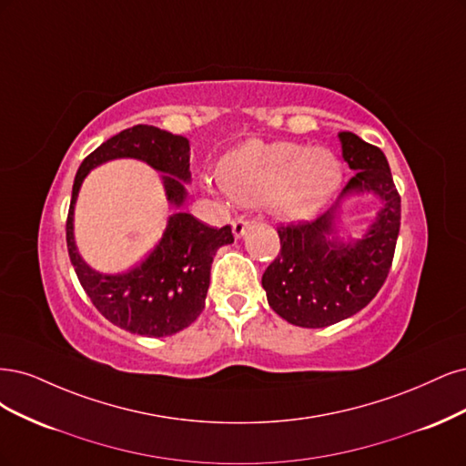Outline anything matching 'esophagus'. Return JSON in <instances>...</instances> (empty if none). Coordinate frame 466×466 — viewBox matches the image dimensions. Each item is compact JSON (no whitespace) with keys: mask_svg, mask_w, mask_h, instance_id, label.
<instances>
[{"mask_svg":"<svg viewBox=\"0 0 466 466\" xmlns=\"http://www.w3.org/2000/svg\"><path fill=\"white\" fill-rule=\"evenodd\" d=\"M248 228H249V220H246V218H234V220H232V232H234V238H236V239L244 238V234L248 232Z\"/></svg>","mask_w":466,"mask_h":466,"instance_id":"obj_1","label":"esophagus"}]
</instances>
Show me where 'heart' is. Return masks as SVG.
I'll return each instance as SVG.
<instances>
[{"mask_svg":"<svg viewBox=\"0 0 466 466\" xmlns=\"http://www.w3.org/2000/svg\"><path fill=\"white\" fill-rule=\"evenodd\" d=\"M217 179L238 203H267L280 218L304 220L331 199L342 167L323 147L248 141L220 158Z\"/></svg>","mask_w":466,"mask_h":466,"instance_id":"heart-1","label":"heart"}]
</instances>
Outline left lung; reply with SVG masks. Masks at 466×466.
Segmentation results:
<instances>
[{
	"mask_svg": "<svg viewBox=\"0 0 466 466\" xmlns=\"http://www.w3.org/2000/svg\"><path fill=\"white\" fill-rule=\"evenodd\" d=\"M339 139L356 174L327 213L279 228L280 253L261 279L268 306L298 327L321 329L366 308L383 287L395 255L400 198L389 162L356 133L340 131ZM364 192L382 201L376 218L360 238L339 237L341 203Z\"/></svg>",
	"mask_w": 466,
	"mask_h": 466,
	"instance_id": "8db88e82",
	"label": "left lung"
}]
</instances>
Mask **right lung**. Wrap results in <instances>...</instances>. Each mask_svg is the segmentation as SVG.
I'll use <instances>...</instances> for the list:
<instances>
[{
	"label": "right lung",
	"instance_id": "add662e5",
	"mask_svg": "<svg viewBox=\"0 0 466 466\" xmlns=\"http://www.w3.org/2000/svg\"><path fill=\"white\" fill-rule=\"evenodd\" d=\"M116 157L141 159L157 171L175 213L156 249L126 274H100L81 258L74 244V203L93 167ZM191 182L189 141L155 126L119 131L88 155L73 182L67 215V251L86 296L110 323L133 335L168 337L189 327L205 308L217 249L234 242L232 228H211L182 207Z\"/></svg>",
	"mask_w": 466,
	"mask_h": 466
}]
</instances>
